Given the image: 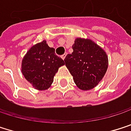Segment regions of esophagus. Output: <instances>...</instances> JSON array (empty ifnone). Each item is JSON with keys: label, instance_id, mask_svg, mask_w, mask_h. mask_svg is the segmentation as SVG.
<instances>
[{"label": "esophagus", "instance_id": "esophagus-1", "mask_svg": "<svg viewBox=\"0 0 131 131\" xmlns=\"http://www.w3.org/2000/svg\"><path fill=\"white\" fill-rule=\"evenodd\" d=\"M66 53H65V54H63V55H62V56H61V58L62 59H65V58H66Z\"/></svg>", "mask_w": 131, "mask_h": 131}]
</instances>
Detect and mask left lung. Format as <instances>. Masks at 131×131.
<instances>
[{
    "instance_id": "obj_1",
    "label": "left lung",
    "mask_w": 131,
    "mask_h": 131,
    "mask_svg": "<svg viewBox=\"0 0 131 131\" xmlns=\"http://www.w3.org/2000/svg\"><path fill=\"white\" fill-rule=\"evenodd\" d=\"M73 52L64 59L77 87L88 91L95 88L106 73L108 59L106 52L89 39L77 38Z\"/></svg>"
}]
</instances>
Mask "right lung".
Here are the masks:
<instances>
[{"mask_svg": "<svg viewBox=\"0 0 131 131\" xmlns=\"http://www.w3.org/2000/svg\"><path fill=\"white\" fill-rule=\"evenodd\" d=\"M64 60L55 54L46 40L33 46L22 60L21 71L25 79L38 90L48 89Z\"/></svg>", "mask_w": 131, "mask_h": 131, "instance_id": "obj_1", "label": "right lung"}]
</instances>
